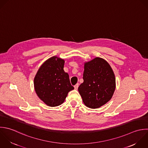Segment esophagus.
<instances>
[{"mask_svg": "<svg viewBox=\"0 0 148 148\" xmlns=\"http://www.w3.org/2000/svg\"><path fill=\"white\" fill-rule=\"evenodd\" d=\"M79 84L78 83H77L75 86H74V88H75V89H76V90H77L78 89V86H79Z\"/></svg>", "mask_w": 148, "mask_h": 148, "instance_id": "esophagus-1", "label": "esophagus"}]
</instances>
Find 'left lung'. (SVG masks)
Returning <instances> with one entry per match:
<instances>
[{
	"mask_svg": "<svg viewBox=\"0 0 148 148\" xmlns=\"http://www.w3.org/2000/svg\"><path fill=\"white\" fill-rule=\"evenodd\" d=\"M83 79L78 91L86 106L97 108L111 100L115 89V77L105 60L96 58L86 63Z\"/></svg>",
	"mask_w": 148,
	"mask_h": 148,
	"instance_id": "left-lung-1",
	"label": "left lung"
}]
</instances>
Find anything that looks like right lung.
Returning <instances> with one entry per match:
<instances>
[{
	"mask_svg": "<svg viewBox=\"0 0 148 148\" xmlns=\"http://www.w3.org/2000/svg\"><path fill=\"white\" fill-rule=\"evenodd\" d=\"M64 64V60L52 57L41 65L35 76V91L48 106L62 104L68 93L74 89L70 84L69 74L63 70Z\"/></svg>",
	"mask_w": 148,
	"mask_h": 148,
	"instance_id": "right-lung-1",
	"label": "right lung"
}]
</instances>
